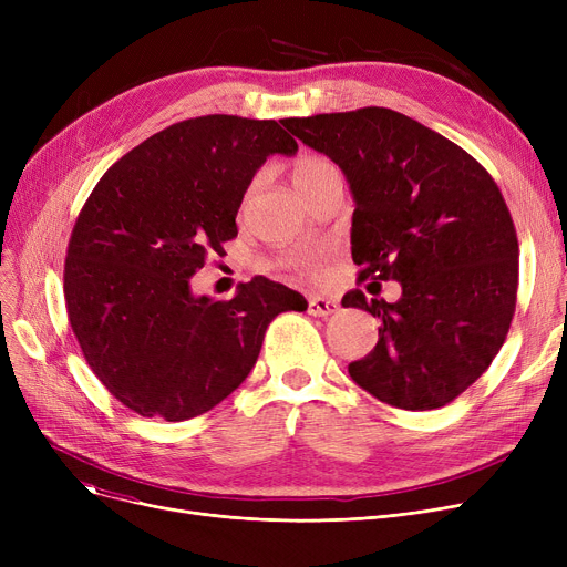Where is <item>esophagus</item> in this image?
Here are the masks:
<instances>
[{
    "label": "esophagus",
    "mask_w": 567,
    "mask_h": 567,
    "mask_svg": "<svg viewBox=\"0 0 567 567\" xmlns=\"http://www.w3.org/2000/svg\"><path fill=\"white\" fill-rule=\"evenodd\" d=\"M308 312L315 317H329V315L338 312V303L333 299H326V296H310Z\"/></svg>",
    "instance_id": "34e87169"
}]
</instances>
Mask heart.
<instances>
[{
	"instance_id": "heart-1",
	"label": "heart",
	"mask_w": 567,
	"mask_h": 567,
	"mask_svg": "<svg viewBox=\"0 0 567 567\" xmlns=\"http://www.w3.org/2000/svg\"><path fill=\"white\" fill-rule=\"evenodd\" d=\"M331 174H338L336 165L329 158L317 156V154H303V156L296 158L293 165H291V182H293V186H296V190H299V193L306 190L308 186L321 182L323 176H331ZM257 184H259V178H255L252 186L248 188V195H252ZM287 264H289L291 271H296L299 276L312 278V276L319 274V268L323 264V255L315 252V250L296 252V255H291L287 259Z\"/></svg>"
}]
</instances>
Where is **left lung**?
<instances>
[{
  "instance_id": "left-lung-1",
  "label": "left lung",
  "mask_w": 567,
  "mask_h": 567,
  "mask_svg": "<svg viewBox=\"0 0 567 567\" xmlns=\"http://www.w3.org/2000/svg\"><path fill=\"white\" fill-rule=\"evenodd\" d=\"M282 126L344 172L361 280L402 287L395 303L344 293V308L381 319L377 347L349 363L351 379L398 409L453 402L494 361L517 303V231L494 178L462 146L389 107Z\"/></svg>"
}]
</instances>
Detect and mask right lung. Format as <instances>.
<instances>
[{
	"mask_svg": "<svg viewBox=\"0 0 567 567\" xmlns=\"http://www.w3.org/2000/svg\"><path fill=\"white\" fill-rule=\"evenodd\" d=\"M296 152L274 118H186L116 161L84 202L64 264L69 321L99 381L144 419L182 423L220 404L250 374L268 323L308 308L264 276L229 301L190 291L238 234L255 172Z\"/></svg>",
	"mask_w": 567,
	"mask_h": 567,
	"instance_id": "add662e5",
	"label": "right lung"
}]
</instances>
